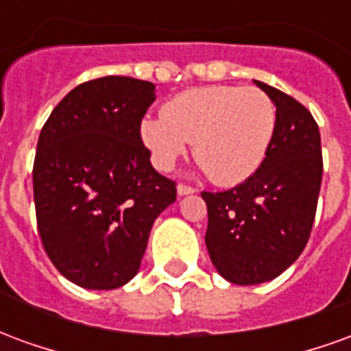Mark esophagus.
Returning <instances> with one entry per match:
<instances>
[{"label":"esophagus","mask_w":351,"mask_h":351,"mask_svg":"<svg viewBox=\"0 0 351 351\" xmlns=\"http://www.w3.org/2000/svg\"><path fill=\"white\" fill-rule=\"evenodd\" d=\"M176 191H178V195H188V193H193V188L191 186H188V184H178L176 186Z\"/></svg>","instance_id":"34e87169"}]
</instances>
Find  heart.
Returning a JSON list of instances; mask_svg holds the SVG:
<instances>
[{
    "instance_id": "heart-1",
    "label": "heart",
    "mask_w": 351,
    "mask_h": 351,
    "mask_svg": "<svg viewBox=\"0 0 351 351\" xmlns=\"http://www.w3.org/2000/svg\"><path fill=\"white\" fill-rule=\"evenodd\" d=\"M276 107L259 88H193L169 99L158 118L141 123V137L163 171L193 143V158L221 186L250 178L263 163L276 131Z\"/></svg>"
}]
</instances>
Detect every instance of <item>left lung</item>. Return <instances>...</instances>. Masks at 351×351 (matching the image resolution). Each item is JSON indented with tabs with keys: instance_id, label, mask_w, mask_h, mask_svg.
Instances as JSON below:
<instances>
[{
	"instance_id": "1",
	"label": "left lung",
	"mask_w": 351,
	"mask_h": 351,
	"mask_svg": "<svg viewBox=\"0 0 351 351\" xmlns=\"http://www.w3.org/2000/svg\"><path fill=\"white\" fill-rule=\"evenodd\" d=\"M276 107V131L261 167L231 190L201 191L214 267L239 286L276 278L301 256L316 218L324 158L310 110L256 80Z\"/></svg>"
}]
</instances>
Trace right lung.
<instances>
[{
    "instance_id": "1",
    "label": "right lung",
    "mask_w": 351,
    "mask_h": 351,
    "mask_svg": "<svg viewBox=\"0 0 351 351\" xmlns=\"http://www.w3.org/2000/svg\"><path fill=\"white\" fill-rule=\"evenodd\" d=\"M154 84L88 80L45 122L34 161L37 231L52 265L88 289H116L138 271L154 220L176 182L150 163L141 137Z\"/></svg>"
}]
</instances>
